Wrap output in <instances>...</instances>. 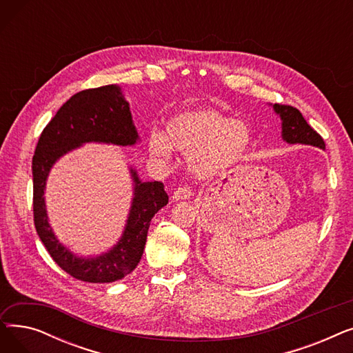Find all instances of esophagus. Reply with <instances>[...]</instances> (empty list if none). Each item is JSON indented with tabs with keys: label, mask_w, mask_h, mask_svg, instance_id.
Listing matches in <instances>:
<instances>
[{
	"label": "esophagus",
	"mask_w": 353,
	"mask_h": 353,
	"mask_svg": "<svg viewBox=\"0 0 353 353\" xmlns=\"http://www.w3.org/2000/svg\"><path fill=\"white\" fill-rule=\"evenodd\" d=\"M190 196H192V190L189 189V188H179L174 193H173V200H176V201H179V200H188V199H190Z\"/></svg>",
	"instance_id": "34e87169"
}]
</instances>
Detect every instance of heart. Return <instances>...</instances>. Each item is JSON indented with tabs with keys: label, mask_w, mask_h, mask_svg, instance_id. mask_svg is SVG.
<instances>
[{
	"label": "heart",
	"mask_w": 353,
	"mask_h": 353,
	"mask_svg": "<svg viewBox=\"0 0 353 353\" xmlns=\"http://www.w3.org/2000/svg\"><path fill=\"white\" fill-rule=\"evenodd\" d=\"M250 145L249 128L210 108L183 111L169 119L165 134L148 133L152 154L169 159L172 150L189 156L197 177H214L242 160Z\"/></svg>",
	"instance_id": "obj_1"
}]
</instances>
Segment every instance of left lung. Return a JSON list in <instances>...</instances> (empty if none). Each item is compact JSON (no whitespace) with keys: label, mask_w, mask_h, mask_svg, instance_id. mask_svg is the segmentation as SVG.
Listing matches in <instances>:
<instances>
[{"label":"left lung","mask_w":353,"mask_h":353,"mask_svg":"<svg viewBox=\"0 0 353 353\" xmlns=\"http://www.w3.org/2000/svg\"><path fill=\"white\" fill-rule=\"evenodd\" d=\"M274 113L282 120V139L288 144H306L325 150L323 139L303 119L302 113L292 105L273 104Z\"/></svg>","instance_id":"left-lung-1"}]
</instances>
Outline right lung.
I'll return each instance as SVG.
<instances>
[{"instance_id": "right-lung-1", "label": "right lung", "mask_w": 353, "mask_h": 353, "mask_svg": "<svg viewBox=\"0 0 353 353\" xmlns=\"http://www.w3.org/2000/svg\"><path fill=\"white\" fill-rule=\"evenodd\" d=\"M140 141L120 85L83 90L67 100L46 125L32 157L34 225L52 261L88 283H110L132 273L143 256L153 216L169 203L161 181H143L130 167L133 200L119 242L97 256H79L52 232L46 208V184L52 165L85 143L134 145Z\"/></svg>"}]
</instances>
